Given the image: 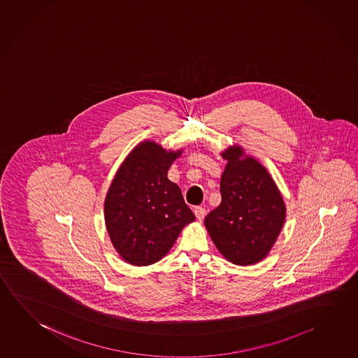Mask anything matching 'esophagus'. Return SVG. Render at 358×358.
Returning <instances> with one entry per match:
<instances>
[{
    "instance_id": "obj_1",
    "label": "esophagus",
    "mask_w": 358,
    "mask_h": 358,
    "mask_svg": "<svg viewBox=\"0 0 358 358\" xmlns=\"http://www.w3.org/2000/svg\"><path fill=\"white\" fill-rule=\"evenodd\" d=\"M194 215H196V217H197V220H200V221H202V220L205 219V215H206V211H205V208H203V207H194Z\"/></svg>"
}]
</instances>
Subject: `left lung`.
Wrapping results in <instances>:
<instances>
[{
  "label": "left lung",
  "instance_id": "1",
  "mask_svg": "<svg viewBox=\"0 0 358 358\" xmlns=\"http://www.w3.org/2000/svg\"><path fill=\"white\" fill-rule=\"evenodd\" d=\"M220 155L227 161L220 181L221 203L207 215L205 226L226 260L254 265L275 244L287 207L268 170L241 145H230Z\"/></svg>",
  "mask_w": 358,
  "mask_h": 358
}]
</instances>
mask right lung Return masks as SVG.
Instances as JSON below:
<instances>
[{
	"mask_svg": "<svg viewBox=\"0 0 358 358\" xmlns=\"http://www.w3.org/2000/svg\"><path fill=\"white\" fill-rule=\"evenodd\" d=\"M182 150H164L147 139L117 171L104 201V219L114 249L134 266L157 263L194 215L181 189L167 178Z\"/></svg>",
	"mask_w": 358,
	"mask_h": 358,
	"instance_id": "1",
	"label": "right lung"
}]
</instances>
